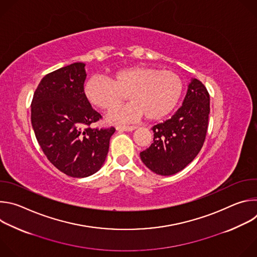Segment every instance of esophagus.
Wrapping results in <instances>:
<instances>
[{
	"instance_id": "esophagus-1",
	"label": "esophagus",
	"mask_w": 257,
	"mask_h": 257,
	"mask_svg": "<svg viewBox=\"0 0 257 257\" xmlns=\"http://www.w3.org/2000/svg\"><path fill=\"white\" fill-rule=\"evenodd\" d=\"M135 129H136V126H125V125L117 126V130L119 131H133Z\"/></svg>"
}]
</instances>
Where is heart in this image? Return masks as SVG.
Here are the masks:
<instances>
[{
	"label": "heart",
	"mask_w": 257,
	"mask_h": 257,
	"mask_svg": "<svg viewBox=\"0 0 257 257\" xmlns=\"http://www.w3.org/2000/svg\"><path fill=\"white\" fill-rule=\"evenodd\" d=\"M183 91L180 76L172 71L150 66L120 69L109 78L91 76L84 84V96L94 107L111 111L125 99L131 103L108 115L111 122L137 120L145 115L149 120L168 116L177 105Z\"/></svg>",
	"instance_id": "heart-1"
}]
</instances>
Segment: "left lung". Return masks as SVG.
<instances>
[{
  "label": "left lung",
  "instance_id": "obj_1",
  "mask_svg": "<svg viewBox=\"0 0 257 257\" xmlns=\"http://www.w3.org/2000/svg\"><path fill=\"white\" fill-rule=\"evenodd\" d=\"M209 111L206 87L198 79H191L182 106L171 119L152 128L154 142L140 153L143 164L162 176L174 175L184 169L204 143Z\"/></svg>",
  "mask_w": 257,
  "mask_h": 257
}]
</instances>
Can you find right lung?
Wrapping results in <instances>:
<instances>
[{
    "mask_svg": "<svg viewBox=\"0 0 257 257\" xmlns=\"http://www.w3.org/2000/svg\"><path fill=\"white\" fill-rule=\"evenodd\" d=\"M85 64L73 63L47 74L31 101V124L48 160L62 173L85 178L103 165L116 129L91 128L101 119L84 96Z\"/></svg>",
    "mask_w": 257,
    "mask_h": 257,
    "instance_id": "obj_1",
    "label": "right lung"
}]
</instances>
